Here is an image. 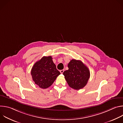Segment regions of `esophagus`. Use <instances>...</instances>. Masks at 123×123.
Masks as SVG:
<instances>
[{
	"label": "esophagus",
	"mask_w": 123,
	"mask_h": 123,
	"mask_svg": "<svg viewBox=\"0 0 123 123\" xmlns=\"http://www.w3.org/2000/svg\"><path fill=\"white\" fill-rule=\"evenodd\" d=\"M64 72V69H62V70H60V73L61 74H62L63 73V72Z\"/></svg>",
	"instance_id": "1"
}]
</instances>
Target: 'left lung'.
I'll use <instances>...</instances> for the list:
<instances>
[{
	"label": "left lung",
	"instance_id": "left-lung-1",
	"mask_svg": "<svg viewBox=\"0 0 123 123\" xmlns=\"http://www.w3.org/2000/svg\"><path fill=\"white\" fill-rule=\"evenodd\" d=\"M68 69L64 72L63 75L68 86L79 90L86 85L90 77V72L86 66L80 60L72 59L68 64Z\"/></svg>",
	"mask_w": 123,
	"mask_h": 123
}]
</instances>
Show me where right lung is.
I'll list each match as a JSON object with an SVG mask.
<instances>
[{
	"label": "right lung",
	"mask_w": 123,
	"mask_h": 123,
	"mask_svg": "<svg viewBox=\"0 0 123 123\" xmlns=\"http://www.w3.org/2000/svg\"><path fill=\"white\" fill-rule=\"evenodd\" d=\"M60 74L51 56H43L34 64L31 70L33 81L43 89L50 86Z\"/></svg>",
	"instance_id": "add662e5"
}]
</instances>
